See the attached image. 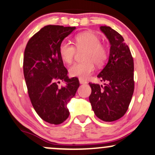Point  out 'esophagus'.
Listing matches in <instances>:
<instances>
[{
	"label": "esophagus",
	"mask_w": 155,
	"mask_h": 155,
	"mask_svg": "<svg viewBox=\"0 0 155 155\" xmlns=\"http://www.w3.org/2000/svg\"><path fill=\"white\" fill-rule=\"evenodd\" d=\"M79 83L81 84H87V81H85V80H84V79H79Z\"/></svg>",
	"instance_id": "obj_1"
}]
</instances>
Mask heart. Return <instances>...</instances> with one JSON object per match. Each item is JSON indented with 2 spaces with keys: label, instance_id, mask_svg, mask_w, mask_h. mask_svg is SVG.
<instances>
[{
  "label": "heart",
  "instance_id": "obj_1",
  "mask_svg": "<svg viewBox=\"0 0 155 155\" xmlns=\"http://www.w3.org/2000/svg\"><path fill=\"white\" fill-rule=\"evenodd\" d=\"M77 49L85 48L84 61L76 63L69 68V74L74 77L87 79L95 70V63L97 65L104 64L107 59L106 48L101 44L100 38L92 32H82L74 38ZM76 48L68 41H63L59 47V53L62 60L65 63H71L74 59Z\"/></svg>",
  "mask_w": 155,
  "mask_h": 155
}]
</instances>
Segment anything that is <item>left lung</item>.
Masks as SVG:
<instances>
[{"label": "left lung", "instance_id": "obj_1", "mask_svg": "<svg viewBox=\"0 0 155 155\" xmlns=\"http://www.w3.org/2000/svg\"><path fill=\"white\" fill-rule=\"evenodd\" d=\"M101 31L109 41L110 51L106 65L97 77L104 86L89 83L92 89L89 97L96 117L104 122H113L127 111L134 91V63L128 46L123 37L108 26Z\"/></svg>", "mask_w": 155, "mask_h": 155}]
</instances>
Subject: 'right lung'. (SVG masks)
Returning <instances> with one entry per match:
<instances>
[{"instance_id": "1", "label": "right lung", "mask_w": 155, "mask_h": 155, "mask_svg": "<svg viewBox=\"0 0 155 155\" xmlns=\"http://www.w3.org/2000/svg\"><path fill=\"white\" fill-rule=\"evenodd\" d=\"M75 29L44 27L28 41L25 49L23 71L28 95L38 116L49 124H59L66 120L70 114L67 105L79 87L77 78L68 76L59 53L60 44ZM58 80L65 81L66 87L58 88Z\"/></svg>"}]
</instances>
